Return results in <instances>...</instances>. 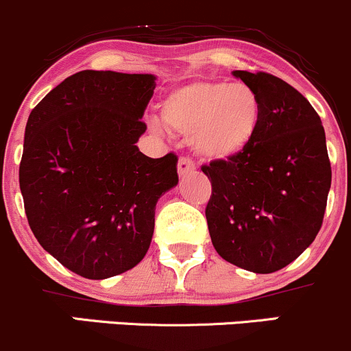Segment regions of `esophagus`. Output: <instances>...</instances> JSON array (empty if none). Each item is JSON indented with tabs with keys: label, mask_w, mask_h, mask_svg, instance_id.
<instances>
[{
	"label": "esophagus",
	"mask_w": 351,
	"mask_h": 351,
	"mask_svg": "<svg viewBox=\"0 0 351 351\" xmlns=\"http://www.w3.org/2000/svg\"><path fill=\"white\" fill-rule=\"evenodd\" d=\"M195 171V163L190 160V158H180L178 160V175L180 178H184L190 173Z\"/></svg>",
	"instance_id": "34e87169"
}]
</instances>
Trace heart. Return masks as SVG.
Segmentation results:
<instances>
[{"label": "heart", "instance_id": "heart-1", "mask_svg": "<svg viewBox=\"0 0 351 351\" xmlns=\"http://www.w3.org/2000/svg\"><path fill=\"white\" fill-rule=\"evenodd\" d=\"M160 110L165 125L186 136L196 156L210 161H228L245 153L263 118L255 88L219 80H196L175 88Z\"/></svg>", "mask_w": 351, "mask_h": 351}]
</instances>
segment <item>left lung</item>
<instances>
[{
	"label": "left lung",
	"instance_id": "8db88e82",
	"mask_svg": "<svg viewBox=\"0 0 351 351\" xmlns=\"http://www.w3.org/2000/svg\"><path fill=\"white\" fill-rule=\"evenodd\" d=\"M255 88L263 118L255 141L228 161L202 167L211 182L206 221L223 260L278 271L313 243L332 184L322 119L302 93L268 73L233 71Z\"/></svg>",
	"mask_w": 351,
	"mask_h": 351
}]
</instances>
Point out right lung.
Wrapping results in <instances>:
<instances>
[{"label": "right lung", "mask_w": 351, "mask_h": 351, "mask_svg": "<svg viewBox=\"0 0 351 351\" xmlns=\"http://www.w3.org/2000/svg\"><path fill=\"white\" fill-rule=\"evenodd\" d=\"M155 86V75L84 69L29 113L19 165L29 228L83 278L136 267L152 243L158 199L178 184L176 155L149 158L136 146Z\"/></svg>", "instance_id": "right-lung-1"}]
</instances>
